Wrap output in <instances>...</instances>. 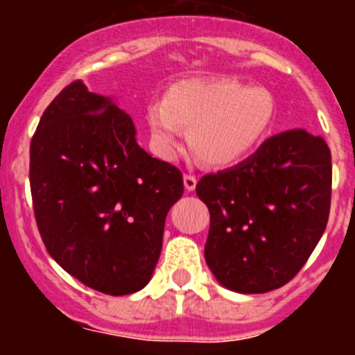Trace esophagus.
I'll use <instances>...</instances> for the list:
<instances>
[{"instance_id": "1", "label": "esophagus", "mask_w": 355, "mask_h": 355, "mask_svg": "<svg viewBox=\"0 0 355 355\" xmlns=\"http://www.w3.org/2000/svg\"><path fill=\"white\" fill-rule=\"evenodd\" d=\"M184 185H185V191L192 192L196 189V185H198V178L191 173L184 175Z\"/></svg>"}]
</instances>
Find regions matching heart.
<instances>
[{"label":"heart","mask_w":355,"mask_h":355,"mask_svg":"<svg viewBox=\"0 0 355 355\" xmlns=\"http://www.w3.org/2000/svg\"><path fill=\"white\" fill-rule=\"evenodd\" d=\"M273 118V99L263 89L230 78L182 80L171 85L164 101L146 110L153 148L171 159L184 128L191 148L204 163L227 166L259 146Z\"/></svg>","instance_id":"obj_1"}]
</instances>
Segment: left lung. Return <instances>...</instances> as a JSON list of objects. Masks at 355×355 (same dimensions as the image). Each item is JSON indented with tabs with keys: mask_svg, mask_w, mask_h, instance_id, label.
<instances>
[{
	"mask_svg": "<svg viewBox=\"0 0 355 355\" xmlns=\"http://www.w3.org/2000/svg\"><path fill=\"white\" fill-rule=\"evenodd\" d=\"M209 209L204 257L223 287H284L320 242L331 202V153L304 128L282 132L234 168L196 185Z\"/></svg>",
	"mask_w": 355,
	"mask_h": 355,
	"instance_id": "1",
	"label": "left lung"
}]
</instances>
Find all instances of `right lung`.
Segmentation results:
<instances>
[{"label": "right lung", "instance_id": "obj_1", "mask_svg": "<svg viewBox=\"0 0 355 355\" xmlns=\"http://www.w3.org/2000/svg\"><path fill=\"white\" fill-rule=\"evenodd\" d=\"M28 178L39 234L67 273L108 295L149 284L184 178L137 144L125 111L71 82L35 128Z\"/></svg>", "mask_w": 355, "mask_h": 355}]
</instances>
